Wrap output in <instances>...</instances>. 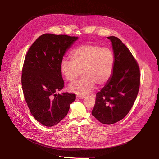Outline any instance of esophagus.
Instances as JSON below:
<instances>
[{
	"mask_svg": "<svg viewBox=\"0 0 159 159\" xmlns=\"http://www.w3.org/2000/svg\"><path fill=\"white\" fill-rule=\"evenodd\" d=\"M77 98L79 99H83L84 98H85V96H77Z\"/></svg>",
	"mask_w": 159,
	"mask_h": 159,
	"instance_id": "obj_1",
	"label": "esophagus"
}]
</instances>
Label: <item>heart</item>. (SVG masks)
<instances>
[{"label":"heart","instance_id":"heart-1","mask_svg":"<svg viewBox=\"0 0 159 159\" xmlns=\"http://www.w3.org/2000/svg\"><path fill=\"white\" fill-rule=\"evenodd\" d=\"M71 61L61 60L60 71L69 82L74 81L81 72L82 78L69 85L71 93L85 96L93 90L95 84L101 86L110 79L115 64L112 52L98 45L83 44L70 55Z\"/></svg>","mask_w":159,"mask_h":159}]
</instances>
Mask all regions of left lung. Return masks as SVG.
I'll list each match as a JSON object with an SVG mask.
<instances>
[{
	"label": "left lung",
	"instance_id": "obj_1",
	"mask_svg": "<svg viewBox=\"0 0 159 159\" xmlns=\"http://www.w3.org/2000/svg\"><path fill=\"white\" fill-rule=\"evenodd\" d=\"M112 44L115 64L104 87L96 96L92 115L102 124H114L126 115L137 98L140 74L131 53L115 36L107 37Z\"/></svg>",
	"mask_w": 159,
	"mask_h": 159
}]
</instances>
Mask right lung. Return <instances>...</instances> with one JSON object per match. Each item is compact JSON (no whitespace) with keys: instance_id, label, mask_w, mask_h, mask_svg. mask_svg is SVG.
I'll use <instances>...</instances> for the list:
<instances>
[{"instance_id":"right-lung-1","label":"right lung","mask_w":159,"mask_h":159,"mask_svg":"<svg viewBox=\"0 0 159 159\" xmlns=\"http://www.w3.org/2000/svg\"><path fill=\"white\" fill-rule=\"evenodd\" d=\"M78 38L44 34L33 43L25 57L21 77L25 99L33 117L45 126L60 123L76 98L74 94L56 92L64 86L60 63Z\"/></svg>"}]
</instances>
